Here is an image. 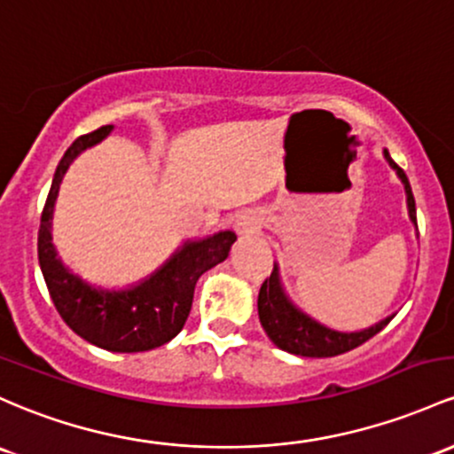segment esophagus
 I'll return each instance as SVG.
<instances>
[{"instance_id": "obj_1", "label": "esophagus", "mask_w": 454, "mask_h": 454, "mask_svg": "<svg viewBox=\"0 0 454 454\" xmlns=\"http://www.w3.org/2000/svg\"><path fill=\"white\" fill-rule=\"evenodd\" d=\"M235 228L241 235H252V232L261 231V217H258L256 213H243V215L237 219Z\"/></svg>"}]
</instances>
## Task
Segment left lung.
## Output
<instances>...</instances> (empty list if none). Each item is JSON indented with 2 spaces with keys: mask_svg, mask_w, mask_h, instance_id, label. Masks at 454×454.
<instances>
[{
  "mask_svg": "<svg viewBox=\"0 0 454 454\" xmlns=\"http://www.w3.org/2000/svg\"><path fill=\"white\" fill-rule=\"evenodd\" d=\"M383 157H386V161L390 163L392 170L396 172V176L405 185L407 211H410V219L418 228L416 200H413L410 181H407L405 172L392 161L390 153L383 151ZM258 318H261L262 330L271 338L273 345L282 348V351L295 353V356L301 357H333L360 347L368 338L380 333L395 318V315L386 317L383 321L360 332L332 330V327L323 325V323L308 317L306 312H301L295 303L288 300L280 282V269H278V265H273L271 276L262 282L261 293H258Z\"/></svg>",
  "mask_w": 454,
  "mask_h": 454,
  "instance_id": "1",
  "label": "left lung"
}]
</instances>
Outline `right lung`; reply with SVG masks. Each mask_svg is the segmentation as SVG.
I'll return each instance as SVG.
<instances>
[{"label": "right lung", "mask_w": 454, "mask_h": 454, "mask_svg": "<svg viewBox=\"0 0 454 454\" xmlns=\"http://www.w3.org/2000/svg\"><path fill=\"white\" fill-rule=\"evenodd\" d=\"M112 129V124H106L88 136L77 137L58 163L41 215L38 262L53 306L77 336L114 353L151 351L170 342L183 330L192 310L198 278L226 261L237 235L232 231H222L198 241H185L166 265L159 267L146 280L122 291L97 288L68 271L51 243V219L59 183L73 159L106 139Z\"/></svg>", "instance_id": "obj_1"}]
</instances>
